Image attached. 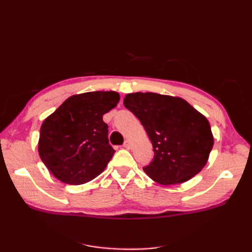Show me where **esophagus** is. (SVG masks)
Masks as SVG:
<instances>
[{"instance_id":"esophagus-1","label":"esophagus","mask_w":252,"mask_h":252,"mask_svg":"<svg viewBox=\"0 0 252 252\" xmlns=\"http://www.w3.org/2000/svg\"><path fill=\"white\" fill-rule=\"evenodd\" d=\"M123 147H125V148H127V149L132 148V144H131V142H130L129 140H126V141L125 142V144H123Z\"/></svg>"}]
</instances>
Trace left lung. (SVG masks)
<instances>
[{
    "instance_id": "1",
    "label": "left lung",
    "mask_w": 252,
    "mask_h": 252,
    "mask_svg": "<svg viewBox=\"0 0 252 252\" xmlns=\"http://www.w3.org/2000/svg\"><path fill=\"white\" fill-rule=\"evenodd\" d=\"M153 144L154 159L143 170L162 185L181 184L205 167L213 147L207 118L181 97L131 93L123 99Z\"/></svg>"
}]
</instances>
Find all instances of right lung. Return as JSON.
<instances>
[{
    "label": "right lung",
    "instance_id": "add662e5",
    "mask_svg": "<svg viewBox=\"0 0 252 252\" xmlns=\"http://www.w3.org/2000/svg\"><path fill=\"white\" fill-rule=\"evenodd\" d=\"M120 95L88 92L72 95L43 121L39 155L51 173L63 183L80 185L98 176L115 154L103 116Z\"/></svg>",
    "mask_w": 252,
    "mask_h": 252
}]
</instances>
